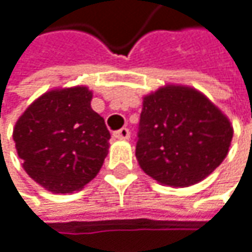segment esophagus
I'll return each mask as SVG.
<instances>
[{
	"label": "esophagus",
	"instance_id": "obj_1",
	"mask_svg": "<svg viewBox=\"0 0 252 252\" xmlns=\"http://www.w3.org/2000/svg\"><path fill=\"white\" fill-rule=\"evenodd\" d=\"M113 137H115V139H119V140H127V139H130V130L124 127V128L115 131V133H113Z\"/></svg>",
	"mask_w": 252,
	"mask_h": 252
}]
</instances>
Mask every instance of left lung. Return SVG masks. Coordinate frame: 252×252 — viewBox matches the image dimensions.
Returning <instances> with one entry per match:
<instances>
[{
    "mask_svg": "<svg viewBox=\"0 0 252 252\" xmlns=\"http://www.w3.org/2000/svg\"><path fill=\"white\" fill-rule=\"evenodd\" d=\"M232 137L229 119L204 94L167 85L143 98L136 157L161 185L186 188L223 162Z\"/></svg>",
    "mask_w": 252,
    "mask_h": 252,
    "instance_id": "obj_1",
    "label": "left lung"
}]
</instances>
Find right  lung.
<instances>
[{"label":"right lung","instance_id":"add662e5","mask_svg":"<svg viewBox=\"0 0 252 252\" xmlns=\"http://www.w3.org/2000/svg\"><path fill=\"white\" fill-rule=\"evenodd\" d=\"M91 97L87 87L53 90L16 122L13 140L25 171L53 193L82 189L107 155L110 133Z\"/></svg>","mask_w":252,"mask_h":252}]
</instances>
